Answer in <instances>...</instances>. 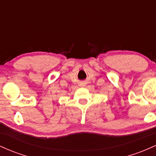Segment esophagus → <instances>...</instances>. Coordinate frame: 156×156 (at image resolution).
Segmentation results:
<instances>
[{
    "label": "esophagus",
    "instance_id": "obj_1",
    "mask_svg": "<svg viewBox=\"0 0 156 156\" xmlns=\"http://www.w3.org/2000/svg\"><path fill=\"white\" fill-rule=\"evenodd\" d=\"M80 85H81L82 87H83V86H84V83H81V84H80Z\"/></svg>",
    "mask_w": 156,
    "mask_h": 156
}]
</instances>
